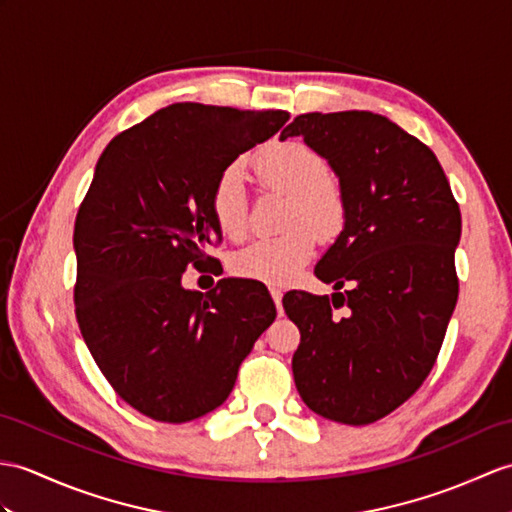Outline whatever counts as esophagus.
I'll list each match as a JSON object with an SVG mask.
<instances>
[{
    "mask_svg": "<svg viewBox=\"0 0 512 512\" xmlns=\"http://www.w3.org/2000/svg\"><path fill=\"white\" fill-rule=\"evenodd\" d=\"M270 296H272V301H275V305H277V312H279V314H283V307H281L283 292H281L279 288H270Z\"/></svg>",
    "mask_w": 512,
    "mask_h": 512,
    "instance_id": "1",
    "label": "esophagus"
}]
</instances>
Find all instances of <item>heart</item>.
Here are the masks:
<instances>
[{"instance_id": "b5f03b06", "label": "heart", "mask_w": 512, "mask_h": 512, "mask_svg": "<svg viewBox=\"0 0 512 512\" xmlns=\"http://www.w3.org/2000/svg\"><path fill=\"white\" fill-rule=\"evenodd\" d=\"M261 187L290 194L281 235L261 237L233 257L237 277L261 283H288L312 259L316 231L334 235L347 220V194L327 170L325 159L303 141H277L255 152L251 161ZM211 216L218 229L242 240L248 231V194L237 163L224 168L211 187Z\"/></svg>"}]
</instances>
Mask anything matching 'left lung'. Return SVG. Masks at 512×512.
<instances>
[{"label": "left lung", "mask_w": 512, "mask_h": 512, "mask_svg": "<svg viewBox=\"0 0 512 512\" xmlns=\"http://www.w3.org/2000/svg\"><path fill=\"white\" fill-rule=\"evenodd\" d=\"M294 135L323 154L347 194L344 229L314 270L342 292L283 299L301 331L294 384L320 417L368 425L406 403L436 364L458 301L460 207L436 154L382 115L305 113L281 139Z\"/></svg>", "instance_id": "8db88e82"}]
</instances>
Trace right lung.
Wrapping results in <instances>:
<instances>
[{
	"instance_id": "1",
	"label": "right lung",
	"mask_w": 512,
	"mask_h": 512,
	"mask_svg": "<svg viewBox=\"0 0 512 512\" xmlns=\"http://www.w3.org/2000/svg\"><path fill=\"white\" fill-rule=\"evenodd\" d=\"M288 111L181 102L115 135L95 165L74 227L80 334L130 408L187 423L222 406L255 340L277 316L268 290L222 279L207 294L183 272L222 240L216 176L272 137Z\"/></svg>"
}]
</instances>
